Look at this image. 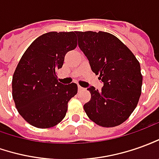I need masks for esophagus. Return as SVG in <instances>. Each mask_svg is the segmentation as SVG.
Segmentation results:
<instances>
[{
	"mask_svg": "<svg viewBox=\"0 0 159 159\" xmlns=\"http://www.w3.org/2000/svg\"><path fill=\"white\" fill-rule=\"evenodd\" d=\"M78 89H79V91H83V90H84V89H85V88H83L82 86H78Z\"/></svg>",
	"mask_w": 159,
	"mask_h": 159,
	"instance_id": "esophagus-1",
	"label": "esophagus"
}]
</instances>
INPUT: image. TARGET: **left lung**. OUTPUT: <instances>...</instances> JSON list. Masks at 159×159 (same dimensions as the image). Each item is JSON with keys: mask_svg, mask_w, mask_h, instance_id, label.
Returning a JSON list of instances; mask_svg holds the SVG:
<instances>
[{"mask_svg": "<svg viewBox=\"0 0 159 159\" xmlns=\"http://www.w3.org/2000/svg\"><path fill=\"white\" fill-rule=\"evenodd\" d=\"M79 47L92 71L104 83L100 92L90 86L84 105L88 118L103 127L124 123L139 100L143 76L135 55L116 36L106 32H76Z\"/></svg>", "mask_w": 159, "mask_h": 159, "instance_id": "obj_1", "label": "left lung"}]
</instances>
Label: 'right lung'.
Instances as JSON below:
<instances>
[{"instance_id": "1", "label": "right lung", "mask_w": 159, "mask_h": 159, "mask_svg": "<svg viewBox=\"0 0 159 159\" xmlns=\"http://www.w3.org/2000/svg\"><path fill=\"white\" fill-rule=\"evenodd\" d=\"M76 47V32H49L34 40L20 60L12 95L20 115L33 126L52 127L65 118L78 86L59 82L57 70L62 67L66 52Z\"/></svg>"}]
</instances>
